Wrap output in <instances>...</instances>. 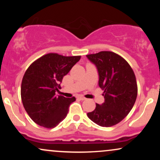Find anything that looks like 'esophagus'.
<instances>
[{
    "instance_id": "34e87169",
    "label": "esophagus",
    "mask_w": 160,
    "mask_h": 160,
    "mask_svg": "<svg viewBox=\"0 0 160 160\" xmlns=\"http://www.w3.org/2000/svg\"><path fill=\"white\" fill-rule=\"evenodd\" d=\"M78 98H79V99H80V100H82V101L86 100V98H85V97L82 96V95H79V96H78Z\"/></svg>"
}]
</instances>
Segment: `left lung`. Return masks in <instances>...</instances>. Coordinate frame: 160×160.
<instances>
[{
	"instance_id": "8db88e82",
	"label": "left lung",
	"mask_w": 160,
	"mask_h": 160,
	"mask_svg": "<svg viewBox=\"0 0 160 160\" xmlns=\"http://www.w3.org/2000/svg\"><path fill=\"white\" fill-rule=\"evenodd\" d=\"M98 72V86L104 91V102L96 104L88 117L98 126L110 127L128 114L136 101L138 87L131 66L115 52L102 51L86 55Z\"/></svg>"
}]
</instances>
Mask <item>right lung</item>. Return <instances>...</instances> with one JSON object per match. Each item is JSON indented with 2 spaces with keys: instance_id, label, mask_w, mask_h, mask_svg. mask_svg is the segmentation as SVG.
Returning a JSON list of instances; mask_svg holds the SVG:
<instances>
[{
  "instance_id": "obj_1",
  "label": "right lung",
  "mask_w": 160,
  "mask_h": 160,
  "mask_svg": "<svg viewBox=\"0 0 160 160\" xmlns=\"http://www.w3.org/2000/svg\"><path fill=\"white\" fill-rule=\"evenodd\" d=\"M81 56H63L57 53L44 55L28 67L22 78L21 98L25 111L40 126L52 128L68 113L76 98L56 95L63 77Z\"/></svg>"
}]
</instances>
